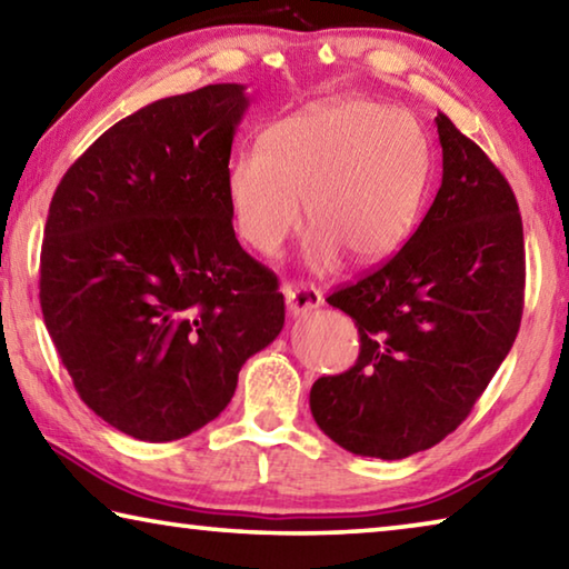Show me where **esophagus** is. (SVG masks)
Masks as SVG:
<instances>
[{
    "instance_id": "obj_1",
    "label": "esophagus",
    "mask_w": 569,
    "mask_h": 569,
    "mask_svg": "<svg viewBox=\"0 0 569 569\" xmlns=\"http://www.w3.org/2000/svg\"><path fill=\"white\" fill-rule=\"evenodd\" d=\"M283 293H286L288 311H291L293 316L311 313L323 303V296H321L319 288H313L308 283H286Z\"/></svg>"
}]
</instances>
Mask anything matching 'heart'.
Returning <instances> with one entry per match:
<instances>
[{"mask_svg": "<svg viewBox=\"0 0 569 569\" xmlns=\"http://www.w3.org/2000/svg\"><path fill=\"white\" fill-rule=\"evenodd\" d=\"M429 180V140L413 114L379 102H316L230 160L226 192L238 236L276 256L308 223L306 261L331 271L349 253L377 263L417 226Z\"/></svg>", "mask_w": 569, "mask_h": 569, "instance_id": "heart-1", "label": "heart"}]
</instances>
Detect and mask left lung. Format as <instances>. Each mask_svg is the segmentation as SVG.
Wrapping results in <instances>:
<instances>
[{
    "label": "left lung",
    "instance_id": "left-lung-1",
    "mask_svg": "<svg viewBox=\"0 0 569 569\" xmlns=\"http://www.w3.org/2000/svg\"><path fill=\"white\" fill-rule=\"evenodd\" d=\"M441 188L397 256L326 301L361 351L311 387V413L346 451L403 459L469 417L517 339L525 236L517 198L477 142L437 114Z\"/></svg>",
    "mask_w": 569,
    "mask_h": 569
}]
</instances>
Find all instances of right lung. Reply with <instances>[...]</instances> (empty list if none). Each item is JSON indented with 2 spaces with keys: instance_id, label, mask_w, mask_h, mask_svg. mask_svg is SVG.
I'll use <instances>...</instances> for the list:
<instances>
[{
  "instance_id": "right-lung-1",
  "label": "right lung",
  "mask_w": 569,
  "mask_h": 569,
  "mask_svg": "<svg viewBox=\"0 0 569 569\" xmlns=\"http://www.w3.org/2000/svg\"><path fill=\"white\" fill-rule=\"evenodd\" d=\"M243 84H208L114 122L57 186L44 326L80 399L122 435L182 439L283 329L278 278L240 248L226 178Z\"/></svg>"
}]
</instances>
